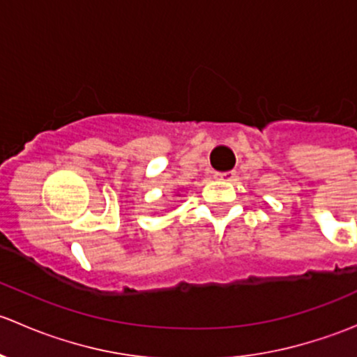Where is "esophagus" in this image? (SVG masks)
<instances>
[{
	"label": "esophagus",
	"mask_w": 357,
	"mask_h": 357,
	"mask_svg": "<svg viewBox=\"0 0 357 357\" xmlns=\"http://www.w3.org/2000/svg\"><path fill=\"white\" fill-rule=\"evenodd\" d=\"M235 178V172H221V174H215V179H218V181H233Z\"/></svg>",
	"instance_id": "34e87169"
}]
</instances>
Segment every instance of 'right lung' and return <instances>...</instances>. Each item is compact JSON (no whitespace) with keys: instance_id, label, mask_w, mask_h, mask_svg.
<instances>
[{"instance_id":"right-lung-1","label":"right lung","mask_w":357,"mask_h":357,"mask_svg":"<svg viewBox=\"0 0 357 357\" xmlns=\"http://www.w3.org/2000/svg\"><path fill=\"white\" fill-rule=\"evenodd\" d=\"M178 195H179V193H178V192H176V197H178Z\"/></svg>"}]
</instances>
